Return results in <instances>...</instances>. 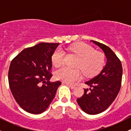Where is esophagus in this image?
<instances>
[{"instance_id": "1", "label": "esophagus", "mask_w": 131, "mask_h": 131, "mask_svg": "<svg viewBox=\"0 0 131 131\" xmlns=\"http://www.w3.org/2000/svg\"><path fill=\"white\" fill-rule=\"evenodd\" d=\"M64 84H67V85H68V87H70L71 89H75V85H73V84H68V83H64Z\"/></svg>"}]
</instances>
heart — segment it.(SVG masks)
I'll return each instance as SVG.
<instances>
[{
  "label": "heart",
  "instance_id": "heart-1",
  "mask_svg": "<svg viewBox=\"0 0 131 131\" xmlns=\"http://www.w3.org/2000/svg\"><path fill=\"white\" fill-rule=\"evenodd\" d=\"M74 52L79 60L77 67L81 69L83 73L86 76H93L102 69L105 63V56L101 52L94 51V49L89 45L79 43L74 45L70 48ZM64 52L61 48L56 49L51 57L52 63L55 67H59L64 61ZM58 80H61L68 84L80 80L82 79V73L78 69H72L63 67L59 68L55 73Z\"/></svg>",
  "mask_w": 131,
  "mask_h": 131
}]
</instances>
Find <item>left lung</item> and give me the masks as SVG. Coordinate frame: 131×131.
Returning <instances> with one entry per match:
<instances>
[{
  "label": "left lung",
  "instance_id": "8db88e82",
  "mask_svg": "<svg viewBox=\"0 0 131 131\" xmlns=\"http://www.w3.org/2000/svg\"><path fill=\"white\" fill-rule=\"evenodd\" d=\"M91 42L105 53L106 63L103 69L85 84L90 89H84L82 97L77 100L81 109L89 115H96L106 110L115 100L121 87L122 63L109 47L94 40Z\"/></svg>",
  "mask_w": 131,
  "mask_h": 131
}]
</instances>
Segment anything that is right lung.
I'll use <instances>...</instances> for the list:
<instances>
[{"label": "right lung", "instance_id": "1", "mask_svg": "<svg viewBox=\"0 0 131 131\" xmlns=\"http://www.w3.org/2000/svg\"><path fill=\"white\" fill-rule=\"evenodd\" d=\"M59 44L41 42L25 49L10 62L9 88L16 101L28 113L44 112L61 84L60 81L49 82L51 57Z\"/></svg>", "mask_w": 131, "mask_h": 131}]
</instances>
